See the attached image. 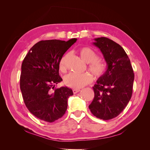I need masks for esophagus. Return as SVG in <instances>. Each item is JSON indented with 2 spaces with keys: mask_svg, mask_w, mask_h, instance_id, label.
Segmentation results:
<instances>
[{
  "mask_svg": "<svg viewBox=\"0 0 150 150\" xmlns=\"http://www.w3.org/2000/svg\"><path fill=\"white\" fill-rule=\"evenodd\" d=\"M80 89H74L73 90H72V91H73V93L74 94H76V93H79V91H80Z\"/></svg>",
  "mask_w": 150,
  "mask_h": 150,
  "instance_id": "34e87169",
  "label": "esophagus"
}]
</instances>
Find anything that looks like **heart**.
I'll return each instance as SVG.
<instances>
[{
    "mask_svg": "<svg viewBox=\"0 0 150 150\" xmlns=\"http://www.w3.org/2000/svg\"><path fill=\"white\" fill-rule=\"evenodd\" d=\"M79 55L84 62L88 64V69L96 78H99L105 73L107 69V64L102 59L98 58L97 53L93 49L89 47H83L79 51ZM68 57V54L63 56L60 59L59 66L61 72L66 71V62ZM93 81L92 75L86 73L78 74L71 73L65 77L64 82L68 87L79 89L90 83Z\"/></svg>",
    "mask_w": 150,
    "mask_h": 150,
    "instance_id": "heart-1",
    "label": "heart"
}]
</instances>
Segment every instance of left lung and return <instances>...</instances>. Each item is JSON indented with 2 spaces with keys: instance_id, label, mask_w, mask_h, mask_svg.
Here are the masks:
<instances>
[{
  "instance_id": "obj_1",
  "label": "left lung",
  "mask_w": 150,
  "mask_h": 150,
  "mask_svg": "<svg viewBox=\"0 0 150 150\" xmlns=\"http://www.w3.org/2000/svg\"><path fill=\"white\" fill-rule=\"evenodd\" d=\"M107 64L104 74L93 87L94 98L89 108L103 120L116 117L123 111L133 93L134 75L129 59L120 44L107 38L94 39Z\"/></svg>"
}]
</instances>
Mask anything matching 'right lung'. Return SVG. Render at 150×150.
Returning <instances> with one entry per match:
<instances>
[{
  "label": "right lung",
  "instance_id": "1",
  "mask_svg": "<svg viewBox=\"0 0 150 150\" xmlns=\"http://www.w3.org/2000/svg\"><path fill=\"white\" fill-rule=\"evenodd\" d=\"M77 39L41 40L31 47L21 66L20 88L28 110L38 118L52 122L61 118L67 108L71 89L54 86L62 81L59 74L61 58Z\"/></svg>",
  "mask_w": 150,
  "mask_h": 150
}]
</instances>
